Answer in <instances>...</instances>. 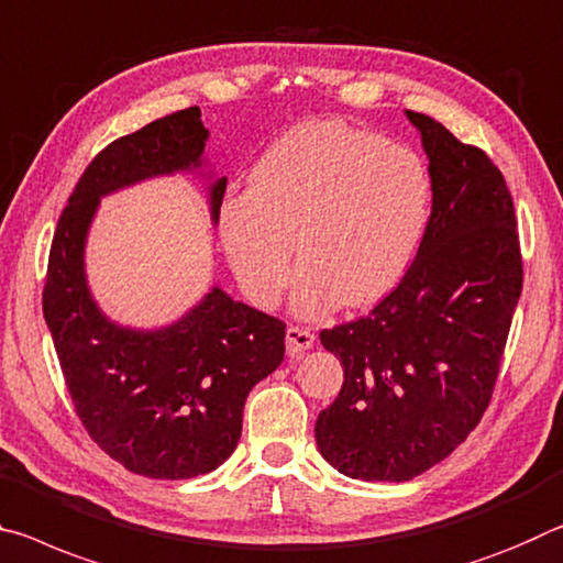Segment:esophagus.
Here are the masks:
<instances>
[{
  "label": "esophagus",
  "instance_id": "esophagus-1",
  "mask_svg": "<svg viewBox=\"0 0 563 563\" xmlns=\"http://www.w3.org/2000/svg\"><path fill=\"white\" fill-rule=\"evenodd\" d=\"M314 346V334L303 327H289L287 329V354L291 358H299L307 349Z\"/></svg>",
  "mask_w": 563,
  "mask_h": 563
}]
</instances>
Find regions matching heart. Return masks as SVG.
Instances as JSON below:
<instances>
[{
  "mask_svg": "<svg viewBox=\"0 0 563 563\" xmlns=\"http://www.w3.org/2000/svg\"><path fill=\"white\" fill-rule=\"evenodd\" d=\"M429 214L431 174L417 152L321 119L289 129L264 152L249 195L221 207L219 232L239 284L260 307L287 289L297 242L291 303L311 319L391 291Z\"/></svg>",
  "mask_w": 563,
  "mask_h": 563,
  "instance_id": "obj_1",
  "label": "heart"
}]
</instances>
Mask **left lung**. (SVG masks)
Segmentation results:
<instances>
[{
	"label": "left lung",
	"instance_id": "1",
	"mask_svg": "<svg viewBox=\"0 0 563 563\" xmlns=\"http://www.w3.org/2000/svg\"><path fill=\"white\" fill-rule=\"evenodd\" d=\"M431 217L419 252L366 317L321 331L344 366L319 413L321 456L349 478L409 482L472 434L489 407L521 297V252L504 174L419 112Z\"/></svg>",
	"mask_w": 563,
	"mask_h": 563
}]
</instances>
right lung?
Masks as SVG:
<instances>
[{
  "instance_id": "obj_1",
  "label": "right lung",
  "mask_w": 563,
  "mask_h": 563,
  "mask_svg": "<svg viewBox=\"0 0 563 563\" xmlns=\"http://www.w3.org/2000/svg\"><path fill=\"white\" fill-rule=\"evenodd\" d=\"M207 140L199 107H189L101 150L62 211L42 294L87 434L114 462L150 478H191L224 464L242 437L249 391L284 362V321L221 287L159 329L117 324L91 297L85 249L101 197L154 177L201 174L217 224L227 177L205 172Z\"/></svg>"
}]
</instances>
